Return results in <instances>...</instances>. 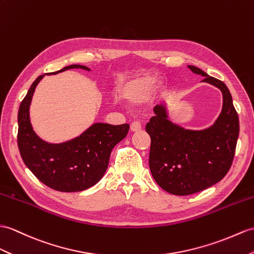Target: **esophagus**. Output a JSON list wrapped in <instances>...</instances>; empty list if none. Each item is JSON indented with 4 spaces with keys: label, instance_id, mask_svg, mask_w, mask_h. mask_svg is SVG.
<instances>
[{
    "label": "esophagus",
    "instance_id": "obj_1",
    "mask_svg": "<svg viewBox=\"0 0 254 254\" xmlns=\"http://www.w3.org/2000/svg\"><path fill=\"white\" fill-rule=\"evenodd\" d=\"M141 124L139 123V122H133V123H131V125H130V130L132 131V132H137V131H139V130H141Z\"/></svg>",
    "mask_w": 254,
    "mask_h": 254
}]
</instances>
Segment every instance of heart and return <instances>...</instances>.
Segmentation results:
<instances>
[{
  "instance_id": "1",
  "label": "heart",
  "mask_w": 254,
  "mask_h": 254,
  "mask_svg": "<svg viewBox=\"0 0 254 254\" xmlns=\"http://www.w3.org/2000/svg\"><path fill=\"white\" fill-rule=\"evenodd\" d=\"M156 89V79L144 76L128 82L122 90V96L132 106H139L150 100Z\"/></svg>"
}]
</instances>
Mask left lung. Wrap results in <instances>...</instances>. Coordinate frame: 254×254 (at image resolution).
Returning <instances> with one entry per match:
<instances>
[{
  "label": "left lung",
  "mask_w": 254,
  "mask_h": 254,
  "mask_svg": "<svg viewBox=\"0 0 254 254\" xmlns=\"http://www.w3.org/2000/svg\"><path fill=\"white\" fill-rule=\"evenodd\" d=\"M191 72L205 76L223 95V108L211 127L188 130L168 120L165 106L154 108L145 130L151 137L148 164L154 180L170 194L185 196L218 183L230 170L239 134V120L230 90L222 80L194 65Z\"/></svg>",
  "instance_id": "1"
}]
</instances>
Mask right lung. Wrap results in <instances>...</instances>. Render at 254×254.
Segmentation results:
<instances>
[{
  "mask_svg": "<svg viewBox=\"0 0 254 254\" xmlns=\"http://www.w3.org/2000/svg\"><path fill=\"white\" fill-rule=\"evenodd\" d=\"M85 65H67L56 73ZM40 75L31 85L18 111V147L23 163L39 180L59 191H80L94 187L107 171L113 147L126 137L129 125L97 123L79 137L52 144L40 139L31 126L29 108Z\"/></svg>",
  "mask_w": 254,
  "mask_h": 254,
  "instance_id": "1",
  "label": "right lung"
}]
</instances>
